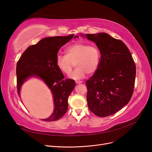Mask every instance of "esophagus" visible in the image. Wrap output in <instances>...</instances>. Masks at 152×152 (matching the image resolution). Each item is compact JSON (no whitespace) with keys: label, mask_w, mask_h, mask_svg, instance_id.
I'll list each match as a JSON object with an SVG mask.
<instances>
[{"label":"esophagus","mask_w":152,"mask_h":152,"mask_svg":"<svg viewBox=\"0 0 152 152\" xmlns=\"http://www.w3.org/2000/svg\"><path fill=\"white\" fill-rule=\"evenodd\" d=\"M83 82L81 81H76V84H81V83H82Z\"/></svg>","instance_id":"obj_1"}]
</instances>
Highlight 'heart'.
<instances>
[{
	"mask_svg": "<svg viewBox=\"0 0 152 152\" xmlns=\"http://www.w3.org/2000/svg\"><path fill=\"white\" fill-rule=\"evenodd\" d=\"M100 57V52L97 46L77 43L66 48V55H57L56 65L62 73L68 75L75 63L77 68L69 77L77 80L84 78L87 73H94L99 66Z\"/></svg>",
	"mask_w": 152,
	"mask_h": 152,
	"instance_id": "obj_1",
	"label": "heart"
}]
</instances>
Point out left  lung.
Here are the masks:
<instances>
[{
  "mask_svg": "<svg viewBox=\"0 0 152 152\" xmlns=\"http://www.w3.org/2000/svg\"><path fill=\"white\" fill-rule=\"evenodd\" d=\"M86 36L95 42L101 54L97 70L86 82L87 105L96 116H108L123 108L132 97L136 74L135 62L121 40L105 33Z\"/></svg>",
  "mask_w": 152,
  "mask_h": 152,
  "instance_id": "left-lung-1",
  "label": "left lung"
}]
</instances>
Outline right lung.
<instances>
[{"mask_svg":"<svg viewBox=\"0 0 152 152\" xmlns=\"http://www.w3.org/2000/svg\"><path fill=\"white\" fill-rule=\"evenodd\" d=\"M74 35L45 37L35 45L29 46L23 52L17 64V92L26 79L39 77L52 92L54 110L45 121H54L62 118L68 110V99L75 86L71 79H64V75L56 65V57L60 47L66 44Z\"/></svg>","mask_w":152,"mask_h":152,"instance_id":"add662e5","label":"right lung"}]
</instances>
